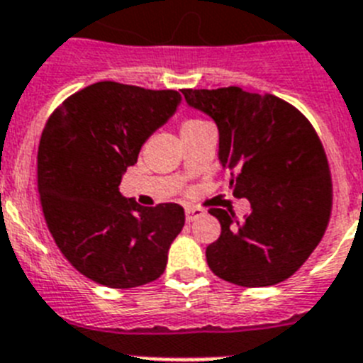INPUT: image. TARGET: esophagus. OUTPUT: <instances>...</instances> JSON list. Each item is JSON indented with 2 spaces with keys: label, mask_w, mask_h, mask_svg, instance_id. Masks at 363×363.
<instances>
[{
  "label": "esophagus",
  "mask_w": 363,
  "mask_h": 363,
  "mask_svg": "<svg viewBox=\"0 0 363 363\" xmlns=\"http://www.w3.org/2000/svg\"><path fill=\"white\" fill-rule=\"evenodd\" d=\"M201 214H203V209H200V207H194V205H187L185 207V220L187 221H194Z\"/></svg>",
  "instance_id": "34e87169"
}]
</instances>
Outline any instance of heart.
<instances>
[{
	"mask_svg": "<svg viewBox=\"0 0 363 363\" xmlns=\"http://www.w3.org/2000/svg\"><path fill=\"white\" fill-rule=\"evenodd\" d=\"M196 123H200V120H187L184 125H182V129H187V127H191V125H196Z\"/></svg>",
	"mask_w": 363,
	"mask_h": 363,
	"instance_id": "b5f03b06",
	"label": "heart"
}]
</instances>
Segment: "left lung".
I'll use <instances>...</instances> for the list:
<instances>
[{
  "instance_id": "left-lung-1",
  "label": "left lung",
  "mask_w": 363,
  "mask_h": 363,
  "mask_svg": "<svg viewBox=\"0 0 363 363\" xmlns=\"http://www.w3.org/2000/svg\"><path fill=\"white\" fill-rule=\"evenodd\" d=\"M185 101L214 120L218 158L236 198L251 213L209 211L221 225L205 251L211 271L242 287H267L293 277L329 223L333 185L318 134L293 105L240 86L184 89Z\"/></svg>"
}]
</instances>
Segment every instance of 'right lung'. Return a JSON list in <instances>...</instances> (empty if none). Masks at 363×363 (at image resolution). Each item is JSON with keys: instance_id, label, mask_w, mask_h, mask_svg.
I'll return each mask as SVG.
<instances>
[{"instance_id": "obj_1", "label": "right lung", "mask_w": 363, "mask_h": 363, "mask_svg": "<svg viewBox=\"0 0 363 363\" xmlns=\"http://www.w3.org/2000/svg\"><path fill=\"white\" fill-rule=\"evenodd\" d=\"M179 101L176 91L99 82L69 96L45 125L38 149L45 221L70 265L96 284L130 289L165 271L184 207H142L118 187Z\"/></svg>"}]
</instances>
